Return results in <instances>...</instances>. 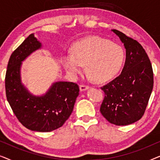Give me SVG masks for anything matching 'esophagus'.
<instances>
[{"label":"esophagus","mask_w":160,"mask_h":160,"mask_svg":"<svg viewBox=\"0 0 160 160\" xmlns=\"http://www.w3.org/2000/svg\"><path fill=\"white\" fill-rule=\"evenodd\" d=\"M89 88V86L86 84H81L80 85V90L81 91H84L86 89H88Z\"/></svg>","instance_id":"esophagus-1"}]
</instances>
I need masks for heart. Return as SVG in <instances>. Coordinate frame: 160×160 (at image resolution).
Listing matches in <instances>:
<instances>
[{
  "label": "heart",
  "mask_w": 160,
  "mask_h": 160,
  "mask_svg": "<svg viewBox=\"0 0 160 160\" xmlns=\"http://www.w3.org/2000/svg\"><path fill=\"white\" fill-rule=\"evenodd\" d=\"M124 60L123 48L118 43L99 36H90L74 43L71 52L61 55V62L72 75L81 73L86 64L87 73L97 82L113 78L121 69Z\"/></svg>",
  "instance_id": "b5f03b06"
}]
</instances>
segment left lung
<instances>
[{
  "mask_svg": "<svg viewBox=\"0 0 160 160\" xmlns=\"http://www.w3.org/2000/svg\"><path fill=\"white\" fill-rule=\"evenodd\" d=\"M126 49V60L121 74L101 87L105 92L100 113L111 124L128 125L143 117L154 86L152 63L143 47L117 30Z\"/></svg>",
  "mask_w": 160,
  "mask_h": 160,
  "instance_id": "obj_1",
  "label": "left lung"
}]
</instances>
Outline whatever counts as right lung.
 Instances as JSON below:
<instances>
[{
	"mask_svg": "<svg viewBox=\"0 0 160 160\" xmlns=\"http://www.w3.org/2000/svg\"><path fill=\"white\" fill-rule=\"evenodd\" d=\"M41 43L30 34L11 55L5 77L6 98L19 122L26 128L37 132H51L62 127L71 116L79 94L73 82L53 84L44 95L36 97L22 84V62L40 49Z\"/></svg>",
	"mask_w": 160,
	"mask_h": 160,
	"instance_id": "obj_1",
	"label": "right lung"
}]
</instances>
